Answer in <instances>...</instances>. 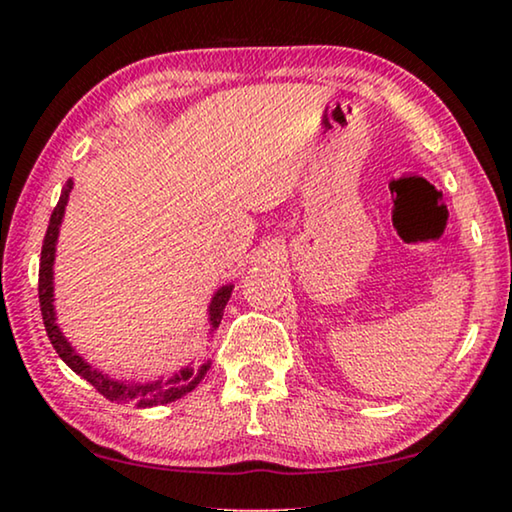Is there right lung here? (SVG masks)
<instances>
[{
    "label": "right lung",
    "mask_w": 512,
    "mask_h": 512,
    "mask_svg": "<svg viewBox=\"0 0 512 512\" xmlns=\"http://www.w3.org/2000/svg\"><path fill=\"white\" fill-rule=\"evenodd\" d=\"M72 187H74L72 180H67L63 192H60L58 205L54 207V212H51L45 244H42V253H40L38 298H40V311H42V320H45L49 341H51V345H54V350L58 352V357L63 359L67 366L76 372V375L83 377L85 381H90V384L110 402L135 404L137 409H149V406L176 402L183 395L192 393L194 388L201 384V379L207 375V370H210V366H212L210 359L203 361L201 366L192 361L180 370L169 372V375H162L153 381H124V379H115V377L106 375L103 370L92 368L90 363L72 348V343L65 339V334L60 332V327L56 323V307H54V262H56V244H58V235H60V223H63L65 207H67ZM232 289H235V284H223V287L212 296L210 307H207L210 332H214V329L221 325L223 309H225V305H228Z\"/></svg>",
    "instance_id": "obj_1"
}]
</instances>
